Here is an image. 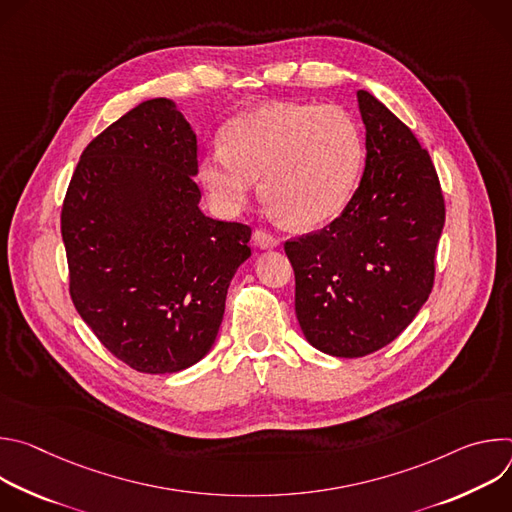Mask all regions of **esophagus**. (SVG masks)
<instances>
[{
	"label": "esophagus",
	"mask_w": 512,
	"mask_h": 512,
	"mask_svg": "<svg viewBox=\"0 0 512 512\" xmlns=\"http://www.w3.org/2000/svg\"><path fill=\"white\" fill-rule=\"evenodd\" d=\"M253 241H255V245H257L259 249H275V247H279V241H277L271 233H267V231H263V229H257V231L253 233Z\"/></svg>",
	"instance_id": "1"
}]
</instances>
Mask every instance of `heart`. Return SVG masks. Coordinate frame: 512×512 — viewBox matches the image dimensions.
<instances>
[{
  "mask_svg": "<svg viewBox=\"0 0 512 512\" xmlns=\"http://www.w3.org/2000/svg\"><path fill=\"white\" fill-rule=\"evenodd\" d=\"M364 141L336 105L269 103L235 117L210 150L200 182L223 210H239L261 176L265 204L289 227L314 229L342 212L360 178Z\"/></svg>",
  "mask_w": 512,
  "mask_h": 512,
  "instance_id": "1",
  "label": "heart"
}]
</instances>
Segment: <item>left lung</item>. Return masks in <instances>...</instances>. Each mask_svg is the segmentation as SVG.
Here are the masks:
<instances>
[{
    "instance_id": "8db88e82",
    "label": "left lung",
    "mask_w": 512,
    "mask_h": 512,
    "mask_svg": "<svg viewBox=\"0 0 512 512\" xmlns=\"http://www.w3.org/2000/svg\"><path fill=\"white\" fill-rule=\"evenodd\" d=\"M367 160L338 218L285 241L306 340L356 358L393 342L427 302L446 223L440 178L413 131L369 91H358Z\"/></svg>"
}]
</instances>
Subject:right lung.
Instances as JSON below:
<instances>
[{"label": "right lung", "mask_w": 512, "mask_h": 512, "mask_svg": "<svg viewBox=\"0 0 512 512\" xmlns=\"http://www.w3.org/2000/svg\"><path fill=\"white\" fill-rule=\"evenodd\" d=\"M196 133L170 99L99 133L70 178L60 231L70 298L127 367L184 371L212 348L251 227L200 208Z\"/></svg>", "instance_id": "right-lung-1"}]
</instances>
